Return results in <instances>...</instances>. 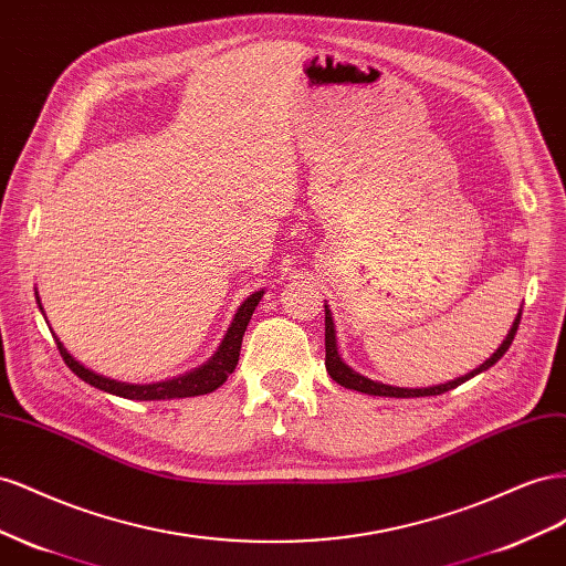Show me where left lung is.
<instances>
[{
  "mask_svg": "<svg viewBox=\"0 0 566 566\" xmlns=\"http://www.w3.org/2000/svg\"><path fill=\"white\" fill-rule=\"evenodd\" d=\"M520 319H522V308L520 313H516L512 327L507 332V336L503 338V344L497 346V350L491 355V358L479 365L476 369H472V373H467L464 377H458L453 381H446V384H439V386H427V389H402V386H391V384H381V381H375L369 379L360 373H355V369L350 365L344 363L342 355H338V348H336V327H334V317H332V311L329 305L325 303V365H327V373L329 377L342 384L344 389H353V391H360V394H369V396H389V398H419V396H439V394H446L450 389H455V386L470 381L472 377L486 373L489 367H493L503 355L507 353V348L512 346V338L516 334V327H520Z\"/></svg>",
  "mask_w": 566,
  "mask_h": 566,
  "instance_id": "obj_1",
  "label": "left lung"
}]
</instances>
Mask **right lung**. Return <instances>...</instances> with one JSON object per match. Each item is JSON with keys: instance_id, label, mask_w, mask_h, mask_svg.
Returning <instances> with one entry per match:
<instances>
[{"instance_id": "obj_1", "label": "right lung", "mask_w": 566, "mask_h": 566, "mask_svg": "<svg viewBox=\"0 0 566 566\" xmlns=\"http://www.w3.org/2000/svg\"><path fill=\"white\" fill-rule=\"evenodd\" d=\"M263 294H265L263 289H261V292H253L244 303L239 305L234 317H232V325L228 327V332H224L222 342H220L218 350L211 355V358H208L203 365L193 367L191 373H185L180 377H172V379H166V381L130 384V381H118V379H111V377H104V375H96L94 369H90L80 360H75L73 355L69 353V348L59 342V336L54 334V329L52 327L50 329H52V334L56 338V346H59L61 358L66 360V365L73 369V373L80 379H83L90 386H94V389L113 394V396H120V398H127V400L191 398V396H203V394L216 391L218 386H222L224 381H228V377L234 373V367L239 363L241 338H244V332L249 327L251 315L255 311V305L261 303ZM35 298H38V305H40V311L44 315V308H42L38 292H35ZM46 325H50V322H46Z\"/></svg>"}]
</instances>
